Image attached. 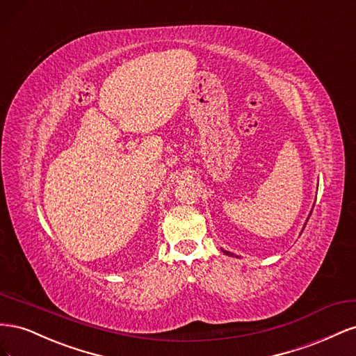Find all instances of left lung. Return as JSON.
<instances>
[{"instance_id": "8db88e82", "label": "left lung", "mask_w": 356, "mask_h": 356, "mask_svg": "<svg viewBox=\"0 0 356 356\" xmlns=\"http://www.w3.org/2000/svg\"><path fill=\"white\" fill-rule=\"evenodd\" d=\"M224 252H225V251H224ZM225 254H230V252H225Z\"/></svg>"}]
</instances>
